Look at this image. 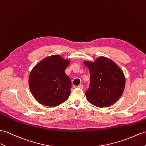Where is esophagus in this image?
<instances>
[{
  "mask_svg": "<svg viewBox=\"0 0 146 146\" xmlns=\"http://www.w3.org/2000/svg\"><path fill=\"white\" fill-rule=\"evenodd\" d=\"M78 88H80V89H83L84 88V86H83V85H82V84H80V85H78V86L77 87Z\"/></svg>",
  "mask_w": 146,
  "mask_h": 146,
  "instance_id": "obj_1",
  "label": "esophagus"
}]
</instances>
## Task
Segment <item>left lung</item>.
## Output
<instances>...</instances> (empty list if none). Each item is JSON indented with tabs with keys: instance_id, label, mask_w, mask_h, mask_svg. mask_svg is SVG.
Wrapping results in <instances>:
<instances>
[{
	"instance_id": "8db88e82",
	"label": "left lung",
	"mask_w": 146,
	"mask_h": 146,
	"mask_svg": "<svg viewBox=\"0 0 146 146\" xmlns=\"http://www.w3.org/2000/svg\"><path fill=\"white\" fill-rule=\"evenodd\" d=\"M89 69L90 82L85 92L88 101L98 107H106L118 100L125 87V77L119 66L105 57L94 62L85 61Z\"/></svg>"
}]
</instances>
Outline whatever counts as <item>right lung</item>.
I'll return each instance as SVG.
<instances>
[{"label":"right lung","instance_id":"1","mask_svg":"<svg viewBox=\"0 0 146 146\" xmlns=\"http://www.w3.org/2000/svg\"><path fill=\"white\" fill-rule=\"evenodd\" d=\"M69 64V60H64L59 55H53L35 66L30 74L29 86L39 103L56 106L68 99L72 83L65 69Z\"/></svg>","mask_w":146,"mask_h":146}]
</instances>
